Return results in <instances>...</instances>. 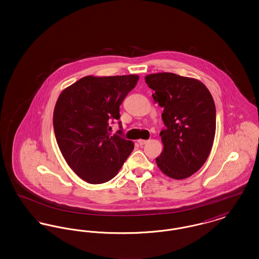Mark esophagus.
Listing matches in <instances>:
<instances>
[{
  "mask_svg": "<svg viewBox=\"0 0 259 259\" xmlns=\"http://www.w3.org/2000/svg\"><path fill=\"white\" fill-rule=\"evenodd\" d=\"M138 143H139L140 146H144V145H146V144L148 143V141H147V140H142V139H140V140H138Z\"/></svg>",
  "mask_w": 259,
  "mask_h": 259,
  "instance_id": "34e87169",
  "label": "esophagus"
}]
</instances>
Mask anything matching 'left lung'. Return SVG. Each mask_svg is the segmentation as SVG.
<instances>
[{
	"label": "left lung",
	"instance_id": "obj_1",
	"mask_svg": "<svg viewBox=\"0 0 259 259\" xmlns=\"http://www.w3.org/2000/svg\"><path fill=\"white\" fill-rule=\"evenodd\" d=\"M152 98L164 108L163 151L156 164L166 176L184 180L208 159L215 135V106L209 89L196 78L172 73L146 75Z\"/></svg>",
	"mask_w": 259,
	"mask_h": 259
}]
</instances>
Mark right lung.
<instances>
[{
  "label": "right lung",
  "instance_id": "1",
  "mask_svg": "<svg viewBox=\"0 0 259 259\" xmlns=\"http://www.w3.org/2000/svg\"><path fill=\"white\" fill-rule=\"evenodd\" d=\"M138 79L137 74L87 75L58 97L53 111L58 147L70 168L88 184L111 181L134 149L132 141L111 137L108 129L111 118L119 119V106Z\"/></svg>",
  "mask_w": 259,
  "mask_h": 259
}]
</instances>
